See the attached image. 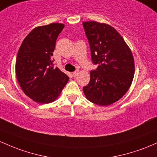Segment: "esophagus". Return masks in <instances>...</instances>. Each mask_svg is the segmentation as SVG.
I'll return each mask as SVG.
<instances>
[{
    "instance_id": "esophagus-1",
    "label": "esophagus",
    "mask_w": 157,
    "mask_h": 157,
    "mask_svg": "<svg viewBox=\"0 0 157 157\" xmlns=\"http://www.w3.org/2000/svg\"><path fill=\"white\" fill-rule=\"evenodd\" d=\"M78 71H75V72H73V73H72V75H73V77H75L77 75H78Z\"/></svg>"
}]
</instances>
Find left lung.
<instances>
[{
	"label": "left lung",
	"mask_w": 157,
	"mask_h": 157,
	"mask_svg": "<svg viewBox=\"0 0 157 157\" xmlns=\"http://www.w3.org/2000/svg\"><path fill=\"white\" fill-rule=\"evenodd\" d=\"M83 26L92 61L98 65L90 72L84 93L90 101L107 106L129 90L134 76V59L124 38L112 26L96 21L83 22Z\"/></svg>",
	"instance_id": "1"
}]
</instances>
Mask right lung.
Masks as SVG:
<instances>
[{"label":"right lung","instance_id":"obj_1","mask_svg":"<svg viewBox=\"0 0 157 157\" xmlns=\"http://www.w3.org/2000/svg\"><path fill=\"white\" fill-rule=\"evenodd\" d=\"M64 24L52 23L34 28L23 40L15 63V74L25 95L34 101L47 104L58 98L69 77L53 67L52 56Z\"/></svg>","mask_w":157,"mask_h":157}]
</instances>
